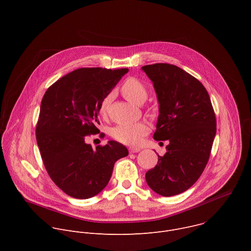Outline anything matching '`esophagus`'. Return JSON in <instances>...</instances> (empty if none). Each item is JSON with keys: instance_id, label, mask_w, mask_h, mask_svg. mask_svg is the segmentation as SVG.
Instances as JSON below:
<instances>
[{"instance_id": "1", "label": "esophagus", "mask_w": 251, "mask_h": 251, "mask_svg": "<svg viewBox=\"0 0 251 251\" xmlns=\"http://www.w3.org/2000/svg\"><path fill=\"white\" fill-rule=\"evenodd\" d=\"M140 151H141L140 148H129V153H131V154H133V153H138V152H140Z\"/></svg>"}]
</instances>
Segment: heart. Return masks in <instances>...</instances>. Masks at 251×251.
<instances>
[{"label":"heart","instance_id":"heart-1","mask_svg":"<svg viewBox=\"0 0 251 251\" xmlns=\"http://www.w3.org/2000/svg\"><path fill=\"white\" fill-rule=\"evenodd\" d=\"M123 96L133 104L140 105L147 99L148 91L146 86L137 78L131 77L124 81L121 86ZM112 94H107L100 102L99 113L102 117H106L107 109L110 103ZM150 131L148 124L145 122H136L132 124H122L115 126L111 130V136L118 142L128 146H137L142 142Z\"/></svg>","mask_w":251,"mask_h":251}]
</instances>
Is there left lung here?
Wrapping results in <instances>:
<instances>
[{
  "label": "left lung",
  "instance_id": "left-lung-1",
  "mask_svg": "<svg viewBox=\"0 0 251 251\" xmlns=\"http://www.w3.org/2000/svg\"><path fill=\"white\" fill-rule=\"evenodd\" d=\"M159 102L154 139L169 140L167 153L146 173L148 186L163 197L190 189L202 174L217 133L216 115L204 86L184 69L169 63L142 67Z\"/></svg>",
  "mask_w": 251,
  "mask_h": 251
}]
</instances>
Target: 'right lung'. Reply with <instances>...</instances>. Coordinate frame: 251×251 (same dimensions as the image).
Returning <instances> with one entry per match:
<instances>
[{"label": "right lung", "mask_w": 251, "mask_h": 251, "mask_svg": "<svg viewBox=\"0 0 251 251\" xmlns=\"http://www.w3.org/2000/svg\"><path fill=\"white\" fill-rule=\"evenodd\" d=\"M127 73L128 68H78L55 81L43 97L35 129L38 146L49 176L70 197L99 194L115 162L128 155L116 141L96 149L85 142V136L100 132L96 126L101 100Z\"/></svg>", "instance_id": "add662e5"}]
</instances>
